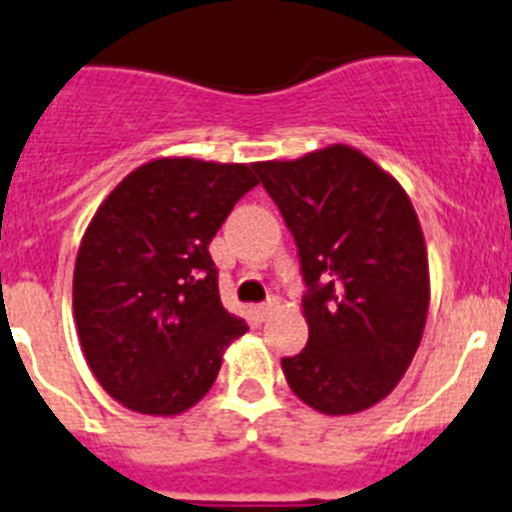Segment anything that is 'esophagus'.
<instances>
[{
    "label": "esophagus",
    "instance_id": "obj_1",
    "mask_svg": "<svg viewBox=\"0 0 512 512\" xmlns=\"http://www.w3.org/2000/svg\"><path fill=\"white\" fill-rule=\"evenodd\" d=\"M278 308H280V298H270V301H265V303H257V306H255L257 319H262V321L270 319V316H273Z\"/></svg>",
    "mask_w": 512,
    "mask_h": 512
}]
</instances>
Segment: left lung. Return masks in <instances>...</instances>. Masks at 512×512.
I'll use <instances>...</instances> for the list:
<instances>
[{
	"label": "left lung",
	"mask_w": 512,
	"mask_h": 512,
	"mask_svg": "<svg viewBox=\"0 0 512 512\" xmlns=\"http://www.w3.org/2000/svg\"><path fill=\"white\" fill-rule=\"evenodd\" d=\"M301 255L308 344L283 357L313 411L352 416L388 398L421 344L431 301L421 222L408 193L357 147L255 163Z\"/></svg>",
	"instance_id": "left-lung-1"
}]
</instances>
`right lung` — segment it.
<instances>
[{"instance_id":"1","label":"right lung","mask_w":512,"mask_h":512,"mask_svg":"<svg viewBox=\"0 0 512 512\" xmlns=\"http://www.w3.org/2000/svg\"><path fill=\"white\" fill-rule=\"evenodd\" d=\"M255 186V163L155 158L96 209L76 255L73 316L91 372L124 408L188 411L247 331L222 306L209 242Z\"/></svg>"}]
</instances>
